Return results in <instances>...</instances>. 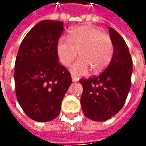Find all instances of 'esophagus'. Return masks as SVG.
Returning a JSON list of instances; mask_svg holds the SVG:
<instances>
[{"label": "esophagus", "mask_w": 146, "mask_h": 146, "mask_svg": "<svg viewBox=\"0 0 146 146\" xmlns=\"http://www.w3.org/2000/svg\"><path fill=\"white\" fill-rule=\"evenodd\" d=\"M71 80H72V82L75 83V82H78V81H79V79L75 77V76H71Z\"/></svg>", "instance_id": "obj_1"}]
</instances>
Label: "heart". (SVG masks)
I'll use <instances>...</instances> for the list:
<instances>
[{
  "label": "heart",
  "instance_id": "b5f03b06",
  "mask_svg": "<svg viewBox=\"0 0 146 146\" xmlns=\"http://www.w3.org/2000/svg\"><path fill=\"white\" fill-rule=\"evenodd\" d=\"M56 52L63 66H68L79 52V60L70 70L74 75H82L89 69L93 74L103 71L111 61L113 48L109 36L93 26L84 25L72 29L69 40L60 38Z\"/></svg>",
  "mask_w": 146,
  "mask_h": 146
}]
</instances>
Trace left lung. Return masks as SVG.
Returning a JSON list of instances; mask_svg holds the SVG:
<instances>
[{
  "mask_svg": "<svg viewBox=\"0 0 146 146\" xmlns=\"http://www.w3.org/2000/svg\"><path fill=\"white\" fill-rule=\"evenodd\" d=\"M109 33L113 47V56L106 70L97 77L81 79L83 90L81 106L86 117L104 121L118 113L131 86L133 61L128 46L112 28Z\"/></svg>",
  "mask_w": 146,
  "mask_h": 146,
  "instance_id": "left-lung-1",
  "label": "left lung"
}]
</instances>
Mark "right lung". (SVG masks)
Here are the masks:
<instances>
[{
  "label": "right lung",
  "instance_id": "1",
  "mask_svg": "<svg viewBox=\"0 0 146 146\" xmlns=\"http://www.w3.org/2000/svg\"><path fill=\"white\" fill-rule=\"evenodd\" d=\"M63 22L42 21L25 36L15 63L14 81L18 102L34 121L58 117L71 77L59 63L56 45Z\"/></svg>",
  "mask_w": 146,
  "mask_h": 146
}]
</instances>
